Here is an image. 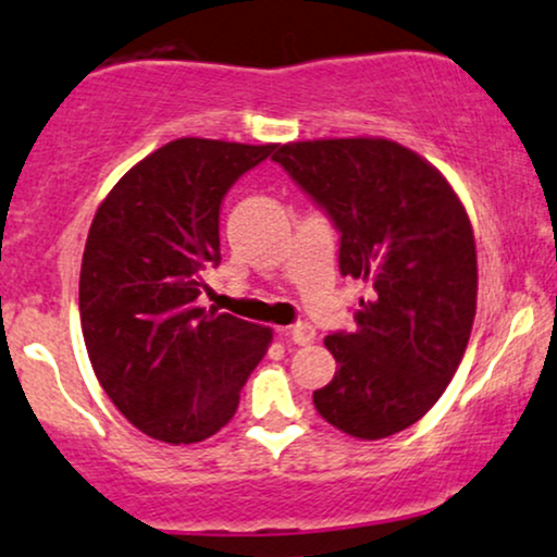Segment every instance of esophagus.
<instances>
[{
  "instance_id": "1",
  "label": "esophagus",
  "mask_w": 557,
  "mask_h": 557,
  "mask_svg": "<svg viewBox=\"0 0 557 557\" xmlns=\"http://www.w3.org/2000/svg\"><path fill=\"white\" fill-rule=\"evenodd\" d=\"M286 336H289L294 344L307 346V344L315 342V329H312L310 323H294V325H289V329H286Z\"/></svg>"
}]
</instances>
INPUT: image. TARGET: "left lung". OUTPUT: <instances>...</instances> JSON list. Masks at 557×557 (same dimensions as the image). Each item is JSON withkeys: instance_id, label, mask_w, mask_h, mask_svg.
Instances as JSON below:
<instances>
[{"instance_id": "left-lung-1", "label": "left lung", "mask_w": 557, "mask_h": 557, "mask_svg": "<svg viewBox=\"0 0 557 557\" xmlns=\"http://www.w3.org/2000/svg\"><path fill=\"white\" fill-rule=\"evenodd\" d=\"M342 232L338 268L370 284L355 333L325 336L338 362L318 414L381 441L433 409L459 370L476 312L472 221L428 159L388 137H320L273 153Z\"/></svg>"}]
</instances>
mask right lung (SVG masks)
Here are the masks:
<instances>
[{
  "label": "right lung",
  "mask_w": 557,
  "mask_h": 557,
  "mask_svg": "<svg viewBox=\"0 0 557 557\" xmlns=\"http://www.w3.org/2000/svg\"><path fill=\"white\" fill-rule=\"evenodd\" d=\"M273 148L180 137L137 161L94 215L81 268L85 349L114 407L156 441L219 433L273 342L268 325L198 307L202 271L221 260V200Z\"/></svg>",
  "instance_id": "obj_1"
}]
</instances>
